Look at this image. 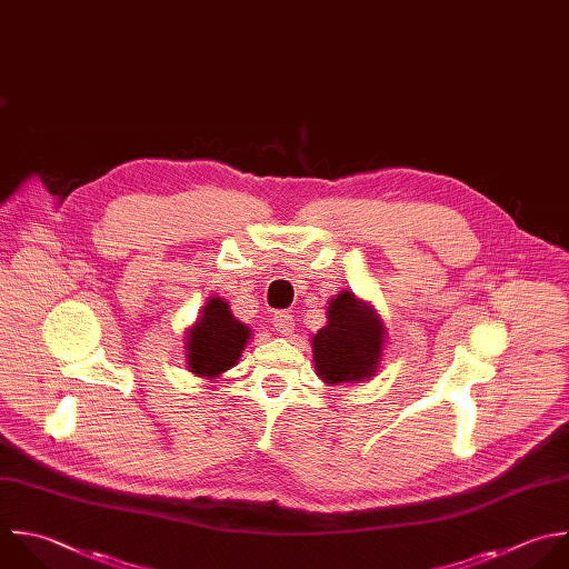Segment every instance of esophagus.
Listing matches in <instances>:
<instances>
[{"label":"esophagus","mask_w":569,"mask_h":569,"mask_svg":"<svg viewBox=\"0 0 569 569\" xmlns=\"http://www.w3.org/2000/svg\"><path fill=\"white\" fill-rule=\"evenodd\" d=\"M293 316L291 313H287V311H278L276 316H273V327H276V331L280 333V336H291L293 333Z\"/></svg>","instance_id":"esophagus-1"}]
</instances>
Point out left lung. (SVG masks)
Returning a JSON list of instances; mask_svg holds the SVG:
<instances>
[{
  "label": "left lung",
  "instance_id": "8db88e82",
  "mask_svg": "<svg viewBox=\"0 0 569 569\" xmlns=\"http://www.w3.org/2000/svg\"><path fill=\"white\" fill-rule=\"evenodd\" d=\"M385 342L387 329L373 305L353 291H340L329 300L327 325L311 336L316 373L329 387L371 380Z\"/></svg>",
  "mask_w": 569,
  "mask_h": 569
}]
</instances>
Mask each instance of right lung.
Returning <instances> with one entry per match:
<instances>
[{
    "label": "right lung",
    "mask_w": 569,
    "mask_h": 569,
    "mask_svg": "<svg viewBox=\"0 0 569 569\" xmlns=\"http://www.w3.org/2000/svg\"><path fill=\"white\" fill-rule=\"evenodd\" d=\"M184 360L198 378L216 380L238 365L251 340L249 325L240 322L229 302L220 296H209L196 322L184 331Z\"/></svg>",
    "instance_id": "obj_1"
}]
</instances>
